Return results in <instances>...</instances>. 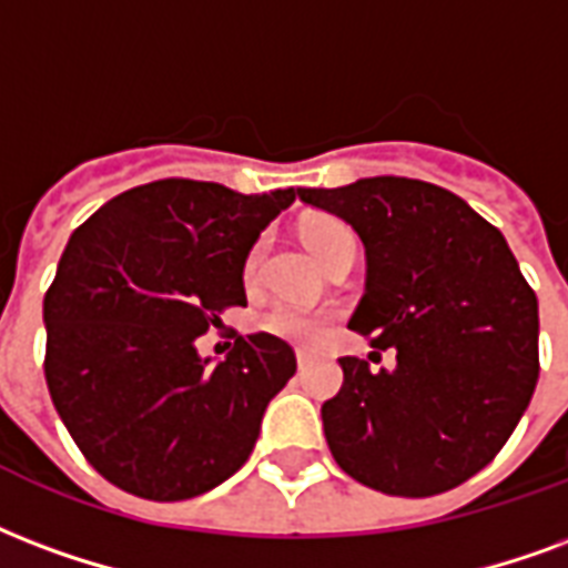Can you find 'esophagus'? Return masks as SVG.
<instances>
[{"label": "esophagus", "mask_w": 568, "mask_h": 568, "mask_svg": "<svg viewBox=\"0 0 568 568\" xmlns=\"http://www.w3.org/2000/svg\"><path fill=\"white\" fill-rule=\"evenodd\" d=\"M310 361H313V358H310L306 352H297V367L306 369V367H310Z\"/></svg>", "instance_id": "1"}]
</instances>
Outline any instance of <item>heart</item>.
Returning <instances> with one entry per match:
<instances>
[{"instance_id": "b5f03b06", "label": "heart", "mask_w": 568, "mask_h": 568, "mask_svg": "<svg viewBox=\"0 0 568 568\" xmlns=\"http://www.w3.org/2000/svg\"><path fill=\"white\" fill-rule=\"evenodd\" d=\"M346 225L339 220H331V216H318V220H310L304 225V241L306 246L313 250L316 258H322V252L327 250V243L346 234ZM258 264H262V246H255L246 258V267H243V276L246 283H252L258 276ZM327 325H331V313L325 310H313V306H297V304H280L273 306L271 313H264L262 327L267 334L280 339H288V343H301V346H318L327 334Z\"/></svg>"}]
</instances>
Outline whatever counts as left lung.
Returning <instances> with one entry per match:
<instances>
[{
  "label": "left lung",
  "instance_id": "1",
  "mask_svg": "<svg viewBox=\"0 0 568 568\" xmlns=\"http://www.w3.org/2000/svg\"><path fill=\"white\" fill-rule=\"evenodd\" d=\"M358 231L367 292L348 327L397 348L373 373L339 358L322 406L343 473L390 497L464 485L506 445L539 382V301L506 237L455 192L406 178L297 189Z\"/></svg>",
  "mask_w": 568,
  "mask_h": 568
}]
</instances>
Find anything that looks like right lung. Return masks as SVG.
I'll list each match as a JSON object with an SVG mask.
<instances>
[{"label": "right lung", "instance_id": "add662e5", "mask_svg": "<svg viewBox=\"0 0 568 568\" xmlns=\"http://www.w3.org/2000/svg\"><path fill=\"white\" fill-rule=\"evenodd\" d=\"M295 199L155 180L71 234L44 295V376L71 439L111 485L174 503L246 464L295 352L258 331L213 361L195 339L225 306H246V255Z\"/></svg>", "mask_w": 568, "mask_h": 568}]
</instances>
